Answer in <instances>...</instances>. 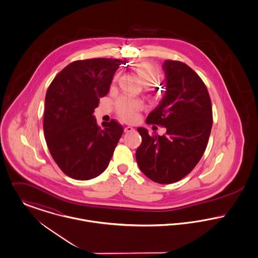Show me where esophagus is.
<instances>
[{"instance_id":"1","label":"esophagus","mask_w":258,"mask_h":258,"mask_svg":"<svg viewBox=\"0 0 258 258\" xmlns=\"http://www.w3.org/2000/svg\"><path fill=\"white\" fill-rule=\"evenodd\" d=\"M135 129L133 128V127H131V126H127V127H125L124 128V132L125 133H130V132H133Z\"/></svg>"}]
</instances>
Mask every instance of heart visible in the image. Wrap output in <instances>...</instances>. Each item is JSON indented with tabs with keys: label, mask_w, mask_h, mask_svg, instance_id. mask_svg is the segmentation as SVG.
<instances>
[{
	"label": "heart",
	"mask_w": 258,
	"mask_h": 258,
	"mask_svg": "<svg viewBox=\"0 0 258 258\" xmlns=\"http://www.w3.org/2000/svg\"><path fill=\"white\" fill-rule=\"evenodd\" d=\"M132 70L138 74L141 81L147 85L151 86L158 82L160 79V72L158 68L149 60H137L131 64ZM120 74H117L113 82L118 81ZM115 109L117 115L125 122H134L138 118V113L143 109V102L139 99L121 96L115 101Z\"/></svg>",
	"instance_id": "1"
}]
</instances>
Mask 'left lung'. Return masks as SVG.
<instances>
[{
    "label": "left lung",
    "mask_w": 258,
    "mask_h": 258,
    "mask_svg": "<svg viewBox=\"0 0 258 258\" xmlns=\"http://www.w3.org/2000/svg\"><path fill=\"white\" fill-rule=\"evenodd\" d=\"M163 69L166 94L146 122L165 127L167 132L159 136L138 128L142 143L136 160L153 182L173 184L189 174L203 157L213 126V108L206 84L188 66L167 59Z\"/></svg>",
    "instance_id": "left-lung-1"
}]
</instances>
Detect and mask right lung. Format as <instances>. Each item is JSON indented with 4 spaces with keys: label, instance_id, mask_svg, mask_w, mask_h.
Here are the masks:
<instances>
[{
    "label": "right lung",
    "instance_id": "right-lung-1",
    "mask_svg": "<svg viewBox=\"0 0 258 258\" xmlns=\"http://www.w3.org/2000/svg\"><path fill=\"white\" fill-rule=\"evenodd\" d=\"M116 58L75 60L56 74L45 94L43 132L49 153L69 177L86 181L105 171L123 133L116 121L100 127L94 116L115 72Z\"/></svg>",
    "mask_w": 258,
    "mask_h": 258
}]
</instances>
